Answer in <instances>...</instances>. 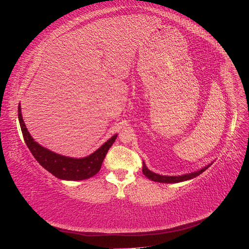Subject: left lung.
<instances>
[{
  "instance_id": "1",
  "label": "left lung",
  "mask_w": 249,
  "mask_h": 249,
  "mask_svg": "<svg viewBox=\"0 0 249 249\" xmlns=\"http://www.w3.org/2000/svg\"><path fill=\"white\" fill-rule=\"evenodd\" d=\"M211 165L212 164H209L207 165L206 167H203L197 171H194L191 173H186V175H182V176H178V177H169V176H161V175H158V173H155L153 171H150L147 167L146 165L143 162V167H142V172L143 175H144L147 178L154 180V182H159V183H179V182H184V180H188V179H191L193 178H196L197 176H199L200 173H202L206 169H208Z\"/></svg>"
}]
</instances>
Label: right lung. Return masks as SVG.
<instances>
[{"instance_id": "obj_1", "label": "right lung", "mask_w": 249, "mask_h": 249, "mask_svg": "<svg viewBox=\"0 0 249 249\" xmlns=\"http://www.w3.org/2000/svg\"><path fill=\"white\" fill-rule=\"evenodd\" d=\"M18 112L22 136H24V140L30 152L32 153L36 161L44 169H47L53 176L61 179L82 180L95 176L100 171L102 163L109 148L112 146L117 137V134H115L107 142H105L99 149H96L94 153L85 158L77 159V158L65 157L52 152V150L41 146L36 141H34L29 131L27 130L24 119H22L20 105L18 106Z\"/></svg>"}]
</instances>
